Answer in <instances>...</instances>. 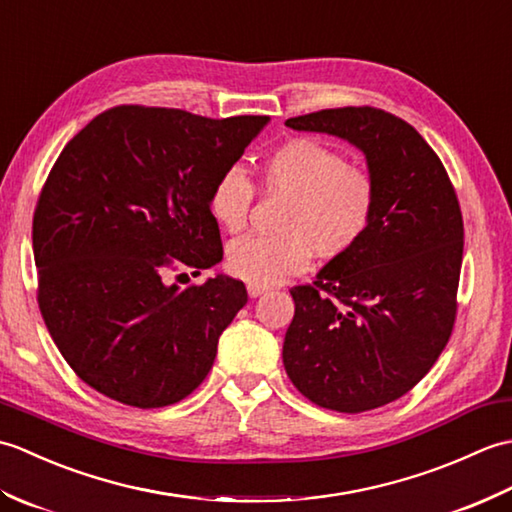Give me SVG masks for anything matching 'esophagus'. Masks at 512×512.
<instances>
[{
    "label": "esophagus",
    "mask_w": 512,
    "mask_h": 512,
    "mask_svg": "<svg viewBox=\"0 0 512 512\" xmlns=\"http://www.w3.org/2000/svg\"><path fill=\"white\" fill-rule=\"evenodd\" d=\"M246 288H248V295H250V297H253V299H257V297H262V295H264V292L268 290L266 286H255V284H248Z\"/></svg>",
    "instance_id": "34e87169"
}]
</instances>
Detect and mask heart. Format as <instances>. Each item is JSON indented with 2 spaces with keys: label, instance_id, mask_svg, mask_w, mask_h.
<instances>
[{
  "label": "heart",
  "instance_id": "heart-1",
  "mask_svg": "<svg viewBox=\"0 0 512 512\" xmlns=\"http://www.w3.org/2000/svg\"><path fill=\"white\" fill-rule=\"evenodd\" d=\"M264 187L284 195L279 235L244 237L228 246L226 268L255 286H273L301 273L312 253L339 259L361 242L374 215V182L347 165L334 149L312 138H290L264 160ZM253 187L239 169L215 180L209 198L213 220L228 233L244 231Z\"/></svg>",
  "mask_w": 512,
  "mask_h": 512
}]
</instances>
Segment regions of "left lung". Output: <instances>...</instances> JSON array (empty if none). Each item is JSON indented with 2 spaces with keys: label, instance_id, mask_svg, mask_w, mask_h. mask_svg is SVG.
Returning a JSON list of instances; mask_svg holds the SVG:
<instances>
[{
  "label": "left lung",
  "instance_id": "obj_1",
  "mask_svg": "<svg viewBox=\"0 0 512 512\" xmlns=\"http://www.w3.org/2000/svg\"><path fill=\"white\" fill-rule=\"evenodd\" d=\"M286 127L363 151L376 200L361 242L330 259L314 286L290 290L284 367L319 407H383L420 383L451 336L464 248L458 198L436 151L394 114L339 107Z\"/></svg>",
  "mask_w": 512,
  "mask_h": 512
}]
</instances>
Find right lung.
Here are the masks:
<instances>
[{
    "instance_id": "right-lung-1",
    "label": "right lung",
    "mask_w": 512,
    "mask_h": 512,
    "mask_svg": "<svg viewBox=\"0 0 512 512\" xmlns=\"http://www.w3.org/2000/svg\"><path fill=\"white\" fill-rule=\"evenodd\" d=\"M268 116L213 121L123 105L63 147L32 220L39 308L65 361L90 387L138 409L187 398L220 334L246 306L242 281L167 284L178 262H222L209 198Z\"/></svg>"
}]
</instances>
